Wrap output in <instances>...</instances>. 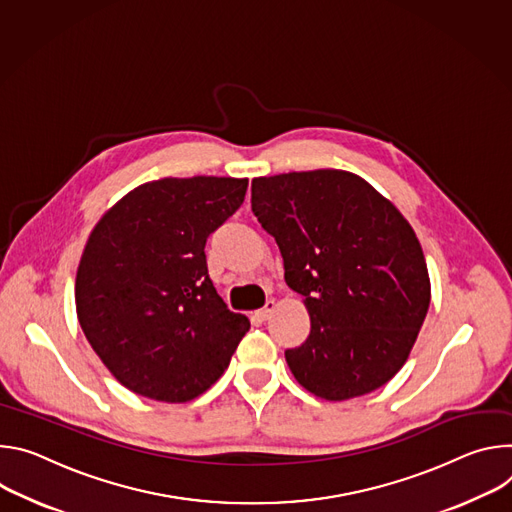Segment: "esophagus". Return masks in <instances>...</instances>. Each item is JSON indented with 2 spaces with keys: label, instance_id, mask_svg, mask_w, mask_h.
<instances>
[{
  "label": "esophagus",
  "instance_id": "esophagus-1",
  "mask_svg": "<svg viewBox=\"0 0 512 512\" xmlns=\"http://www.w3.org/2000/svg\"><path fill=\"white\" fill-rule=\"evenodd\" d=\"M274 307H276V303L270 299V301H266V305L260 309V311H256V317L258 319H262V321H266L268 317H270V313L274 311Z\"/></svg>",
  "mask_w": 512,
  "mask_h": 512
}]
</instances>
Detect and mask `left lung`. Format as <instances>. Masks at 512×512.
I'll list each match as a JSON object with an SVG mask.
<instances>
[{
	"mask_svg": "<svg viewBox=\"0 0 512 512\" xmlns=\"http://www.w3.org/2000/svg\"><path fill=\"white\" fill-rule=\"evenodd\" d=\"M252 211L274 236L311 331L287 364L325 401H348L399 372L425 321L431 280L405 215L337 168L252 181Z\"/></svg>",
	"mask_w": 512,
	"mask_h": 512,
	"instance_id": "8db88e82",
	"label": "left lung"
}]
</instances>
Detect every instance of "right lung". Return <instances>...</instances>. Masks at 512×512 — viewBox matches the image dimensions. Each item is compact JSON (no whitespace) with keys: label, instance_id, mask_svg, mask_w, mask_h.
Instances as JSON below:
<instances>
[{"label":"right lung","instance_id":"add662e5","mask_svg":"<svg viewBox=\"0 0 512 512\" xmlns=\"http://www.w3.org/2000/svg\"><path fill=\"white\" fill-rule=\"evenodd\" d=\"M246 189L248 179L166 177L132 189L95 223L75 278L77 319L128 390L187 403L230 366L250 321L217 295L205 242Z\"/></svg>","mask_w":512,"mask_h":512}]
</instances>
